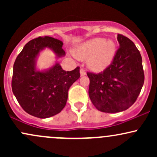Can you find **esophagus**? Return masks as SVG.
<instances>
[{
	"instance_id": "1",
	"label": "esophagus",
	"mask_w": 157,
	"mask_h": 157,
	"mask_svg": "<svg viewBox=\"0 0 157 157\" xmlns=\"http://www.w3.org/2000/svg\"><path fill=\"white\" fill-rule=\"evenodd\" d=\"M80 73L81 76H85V75H86V72L85 71V70L82 69V68H81V69L80 70Z\"/></svg>"
}]
</instances>
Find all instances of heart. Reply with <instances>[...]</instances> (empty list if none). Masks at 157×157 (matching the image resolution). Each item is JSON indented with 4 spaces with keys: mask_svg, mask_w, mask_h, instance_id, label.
I'll return each instance as SVG.
<instances>
[{
    "mask_svg": "<svg viewBox=\"0 0 157 157\" xmlns=\"http://www.w3.org/2000/svg\"><path fill=\"white\" fill-rule=\"evenodd\" d=\"M117 53V45L112 40L95 37L82 43L74 50L75 57L87 60V66L94 72L103 71L111 65Z\"/></svg>",
    "mask_w": 157,
    "mask_h": 157,
    "instance_id": "1",
    "label": "heart"
}]
</instances>
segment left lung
I'll return each mask as SVG.
<instances>
[{"label":"left lung","mask_w":157,"mask_h":157,"mask_svg":"<svg viewBox=\"0 0 157 157\" xmlns=\"http://www.w3.org/2000/svg\"><path fill=\"white\" fill-rule=\"evenodd\" d=\"M120 48L103 72L88 73L89 95L96 109L105 113L125 111L134 103L143 86L140 52L130 39L117 35Z\"/></svg>","instance_id":"obj_1"}]
</instances>
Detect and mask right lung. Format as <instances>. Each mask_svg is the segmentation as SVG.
<instances>
[{
    "label": "right lung",
    "instance_id": "obj_1",
    "mask_svg": "<svg viewBox=\"0 0 157 157\" xmlns=\"http://www.w3.org/2000/svg\"><path fill=\"white\" fill-rule=\"evenodd\" d=\"M60 40L44 36L25 45L16 58L12 80V92L23 109L32 116L45 119L63 109L68 91L80 77V68L66 71L57 60L49 68L40 70L37 60L41 52L49 48L57 59L66 52Z\"/></svg>",
    "mask_w": 157,
    "mask_h": 157
}]
</instances>
